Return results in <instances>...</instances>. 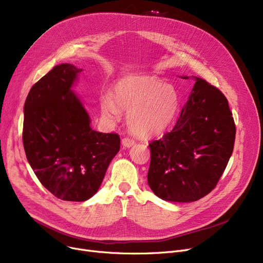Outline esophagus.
<instances>
[{"label": "esophagus", "mask_w": 263, "mask_h": 263, "mask_svg": "<svg viewBox=\"0 0 263 263\" xmlns=\"http://www.w3.org/2000/svg\"><path fill=\"white\" fill-rule=\"evenodd\" d=\"M121 144H122L123 147L129 148V147H131L135 144V141L133 139H131V137H123L122 141H121Z\"/></svg>", "instance_id": "34e87169"}]
</instances>
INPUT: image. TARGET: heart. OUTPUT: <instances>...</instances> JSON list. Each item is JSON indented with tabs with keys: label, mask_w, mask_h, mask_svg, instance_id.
Returning a JSON list of instances; mask_svg holds the SVG:
<instances>
[{
	"label": "heart",
	"mask_w": 263,
	"mask_h": 263,
	"mask_svg": "<svg viewBox=\"0 0 263 263\" xmlns=\"http://www.w3.org/2000/svg\"><path fill=\"white\" fill-rule=\"evenodd\" d=\"M113 97L100 100L102 114L110 120L118 119L120 109L129 112L131 131L141 137H151L166 131L179 110L177 92L155 77H128L118 81Z\"/></svg>",
	"instance_id": "heart-1"
}]
</instances>
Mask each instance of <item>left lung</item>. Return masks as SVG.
<instances>
[{
    "mask_svg": "<svg viewBox=\"0 0 263 263\" xmlns=\"http://www.w3.org/2000/svg\"><path fill=\"white\" fill-rule=\"evenodd\" d=\"M194 79L173 130L149 144L148 184L163 200L190 202L208 195L233 151L236 124L226 97L205 80Z\"/></svg>",
    "mask_w": 263,
    "mask_h": 263,
    "instance_id": "1",
    "label": "left lung"
}]
</instances>
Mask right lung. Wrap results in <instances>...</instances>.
I'll list each match as a JSON object with an SVG mask.
<instances>
[{
  "label": "right lung",
  "mask_w": 263,
  "mask_h": 263,
  "mask_svg": "<svg viewBox=\"0 0 263 263\" xmlns=\"http://www.w3.org/2000/svg\"><path fill=\"white\" fill-rule=\"evenodd\" d=\"M82 71L55 66L33 85L24 103L22 141L40 183L62 200L85 201L98 191L120 149L117 133L90 128V119L71 86Z\"/></svg>",
  "instance_id": "obj_1"
}]
</instances>
